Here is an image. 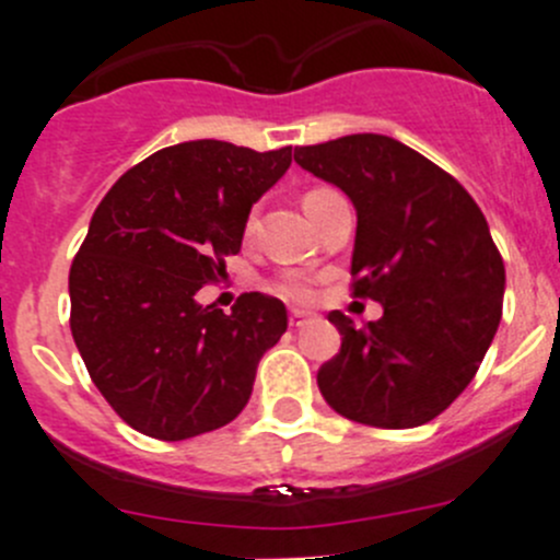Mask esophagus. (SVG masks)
I'll return each instance as SVG.
<instances>
[{
  "label": "esophagus",
  "instance_id": "1",
  "mask_svg": "<svg viewBox=\"0 0 560 560\" xmlns=\"http://www.w3.org/2000/svg\"><path fill=\"white\" fill-rule=\"evenodd\" d=\"M308 319H312V317H308V314H303V312H292L290 314V325H292V328H301V325H306Z\"/></svg>",
  "mask_w": 560,
  "mask_h": 560
}]
</instances>
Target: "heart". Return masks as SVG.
<instances>
[{
    "mask_svg": "<svg viewBox=\"0 0 560 560\" xmlns=\"http://www.w3.org/2000/svg\"><path fill=\"white\" fill-rule=\"evenodd\" d=\"M319 191H325V188H312V191L303 197V202H306V199H312V197H317ZM279 292H281V295L290 298V301H298V303H303V301H308V298H312V287H308L306 281H301V279H287L284 284L279 287Z\"/></svg>",
    "mask_w": 560,
    "mask_h": 560,
    "instance_id": "b5f03b06",
    "label": "heart"
}]
</instances>
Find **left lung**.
Returning <instances> with one entry per match:
<instances>
[{
    "label": "left lung",
    "instance_id": "8db88e82",
    "mask_svg": "<svg viewBox=\"0 0 560 560\" xmlns=\"http://www.w3.org/2000/svg\"><path fill=\"white\" fill-rule=\"evenodd\" d=\"M295 161L350 197L352 290L383 306L366 328L328 314L341 350L317 372L319 394L358 424H427L468 388L501 323L506 270L485 213L452 175L390 136L295 148Z\"/></svg>",
    "mask_w": 560,
    "mask_h": 560
}]
</instances>
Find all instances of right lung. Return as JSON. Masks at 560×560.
<instances>
[{
  "mask_svg": "<svg viewBox=\"0 0 560 560\" xmlns=\"http://www.w3.org/2000/svg\"><path fill=\"white\" fill-rule=\"evenodd\" d=\"M290 164L292 148L197 139L136 164L97 205L70 265V330L103 399L142 435L186 441L246 407L287 330L284 303L246 292L224 314L197 292L241 252L252 205Z\"/></svg>",
  "mask_w": 560,
  "mask_h": 560,
  "instance_id": "right-lung-1",
  "label": "right lung"
}]
</instances>
